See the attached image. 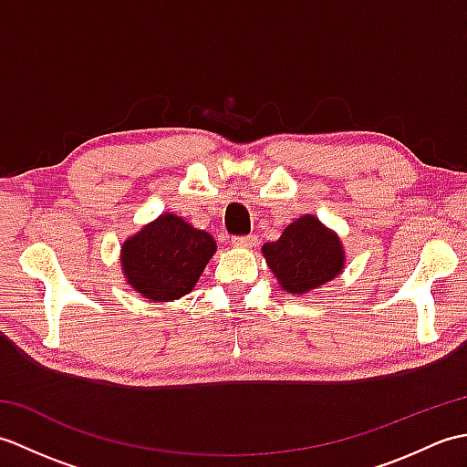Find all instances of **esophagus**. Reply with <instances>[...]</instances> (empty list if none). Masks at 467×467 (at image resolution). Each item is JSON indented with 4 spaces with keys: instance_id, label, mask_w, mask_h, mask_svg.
I'll return each instance as SVG.
<instances>
[{
    "instance_id": "34e87169",
    "label": "esophagus",
    "mask_w": 467,
    "mask_h": 467,
    "mask_svg": "<svg viewBox=\"0 0 467 467\" xmlns=\"http://www.w3.org/2000/svg\"><path fill=\"white\" fill-rule=\"evenodd\" d=\"M254 244H256V236L254 234L233 236V246H236V249H253Z\"/></svg>"
}]
</instances>
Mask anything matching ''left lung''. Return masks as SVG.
I'll use <instances>...</instances> for the list:
<instances>
[{
	"instance_id": "8db88e82",
	"label": "left lung",
	"mask_w": 467,
	"mask_h": 467,
	"mask_svg": "<svg viewBox=\"0 0 467 467\" xmlns=\"http://www.w3.org/2000/svg\"><path fill=\"white\" fill-rule=\"evenodd\" d=\"M263 254L283 291L291 295L319 289L335 279L345 265L339 236L313 214L296 218L279 241L263 246Z\"/></svg>"
}]
</instances>
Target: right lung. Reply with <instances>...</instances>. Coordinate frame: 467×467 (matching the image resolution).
<instances>
[{
  "mask_svg": "<svg viewBox=\"0 0 467 467\" xmlns=\"http://www.w3.org/2000/svg\"><path fill=\"white\" fill-rule=\"evenodd\" d=\"M216 251V241L176 214H161L122 244L128 285L144 299L168 303L188 295Z\"/></svg>",
  "mask_w": 467,
  "mask_h": 467,
  "instance_id": "right-lung-1",
  "label": "right lung"
}]
</instances>
